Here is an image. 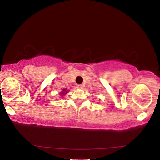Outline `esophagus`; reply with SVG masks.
<instances>
[{
    "instance_id": "esophagus-1",
    "label": "esophagus",
    "mask_w": 160,
    "mask_h": 160,
    "mask_svg": "<svg viewBox=\"0 0 160 160\" xmlns=\"http://www.w3.org/2000/svg\"><path fill=\"white\" fill-rule=\"evenodd\" d=\"M76 87L78 88V89H82V88L83 87V86L81 85V84H78V85L76 86Z\"/></svg>"
}]
</instances>
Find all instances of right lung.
<instances>
[{"instance_id": "obj_1", "label": "right lung", "mask_w": 160, "mask_h": 160, "mask_svg": "<svg viewBox=\"0 0 160 160\" xmlns=\"http://www.w3.org/2000/svg\"><path fill=\"white\" fill-rule=\"evenodd\" d=\"M67 92H68V91L66 90L65 89H63V91H62V92L60 93V95H65L66 93H67Z\"/></svg>"}]
</instances>
